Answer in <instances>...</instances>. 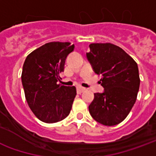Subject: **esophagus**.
I'll return each mask as SVG.
<instances>
[{
	"mask_svg": "<svg viewBox=\"0 0 156 156\" xmlns=\"http://www.w3.org/2000/svg\"><path fill=\"white\" fill-rule=\"evenodd\" d=\"M86 89L84 88H83V87H78L77 88V91H78V94H82V93H83Z\"/></svg>",
	"mask_w": 156,
	"mask_h": 156,
	"instance_id": "obj_1",
	"label": "esophagus"
}]
</instances>
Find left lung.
Masks as SVG:
<instances>
[{
  "instance_id": "8db88e82",
  "label": "left lung",
  "mask_w": 156,
  "mask_h": 156,
  "mask_svg": "<svg viewBox=\"0 0 156 156\" xmlns=\"http://www.w3.org/2000/svg\"><path fill=\"white\" fill-rule=\"evenodd\" d=\"M89 48L86 57L94 72L101 76L105 91L95 93L88 110L98 123L116 125L127 117L136 101L140 83L138 65L111 43H92Z\"/></svg>"
}]
</instances>
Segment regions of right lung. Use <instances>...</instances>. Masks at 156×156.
Instances as JSON below:
<instances>
[{
    "instance_id": "right-lung-1",
    "label": "right lung",
    "mask_w": 156,
    "mask_h": 156,
    "mask_svg": "<svg viewBox=\"0 0 156 156\" xmlns=\"http://www.w3.org/2000/svg\"><path fill=\"white\" fill-rule=\"evenodd\" d=\"M74 50L70 42L51 41L27 57L22 73L26 99L33 114L45 123L64 119L71 111L77 92L74 86L58 84L66 58Z\"/></svg>"
}]
</instances>
